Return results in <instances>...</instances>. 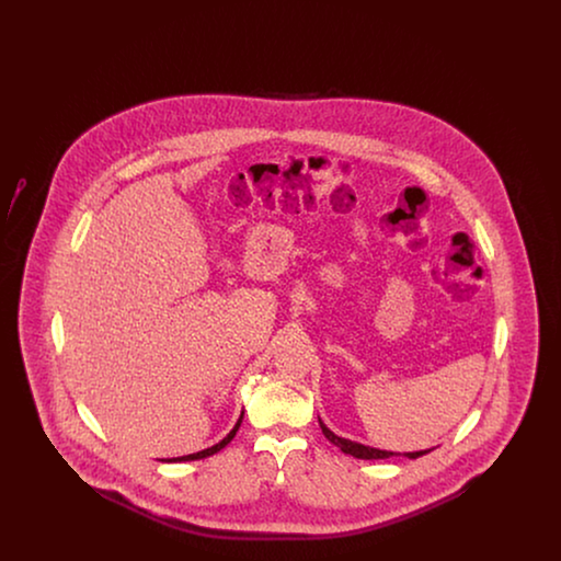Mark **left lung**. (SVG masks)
I'll list each match as a JSON object with an SVG mask.
<instances>
[{
  "instance_id": "obj_1",
  "label": "left lung",
  "mask_w": 561,
  "mask_h": 561,
  "mask_svg": "<svg viewBox=\"0 0 561 561\" xmlns=\"http://www.w3.org/2000/svg\"><path fill=\"white\" fill-rule=\"evenodd\" d=\"M320 427L321 433L325 435V439L328 442H332L336 448H341L343 453L351 454V456H355V458H364V460H378V458H391V456H401L400 453H389V450H378V448H373V446H364V444H357V442H351V439H345V437H339L336 433H332L330 428L323 425V421L320 419ZM433 450V448H428V450H419V453H403V456H408V458H419V456H423V454H428Z\"/></svg>"
}]
</instances>
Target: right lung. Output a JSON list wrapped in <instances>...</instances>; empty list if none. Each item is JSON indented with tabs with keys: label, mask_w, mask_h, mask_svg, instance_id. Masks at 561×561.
<instances>
[{
	"label": "right lung",
	"mask_w": 561,
	"mask_h": 561,
	"mask_svg": "<svg viewBox=\"0 0 561 561\" xmlns=\"http://www.w3.org/2000/svg\"><path fill=\"white\" fill-rule=\"evenodd\" d=\"M241 419H243V412H241L240 419H238V423H236V427L231 428L229 433H227V437L225 439H220L216 446L213 448H206V450H202V453L187 454V456H179V458H170L168 462H187V460H199V458H206V456H213V454L220 453L233 437H236V433H238V428L241 425Z\"/></svg>",
	"instance_id": "add662e5"
}]
</instances>
